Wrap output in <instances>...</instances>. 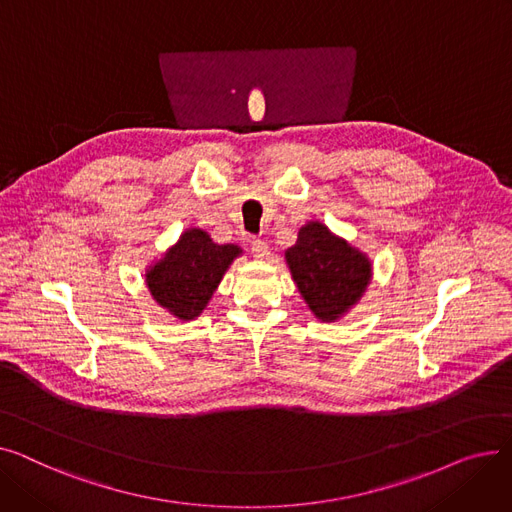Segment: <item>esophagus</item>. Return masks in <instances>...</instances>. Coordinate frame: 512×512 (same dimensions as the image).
<instances>
[{
  "instance_id": "1",
  "label": "esophagus",
  "mask_w": 512,
  "mask_h": 512,
  "mask_svg": "<svg viewBox=\"0 0 512 512\" xmlns=\"http://www.w3.org/2000/svg\"><path fill=\"white\" fill-rule=\"evenodd\" d=\"M251 253L257 259H267V255H270V247H267V242H263L259 238H253L251 240Z\"/></svg>"
}]
</instances>
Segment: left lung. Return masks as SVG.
I'll use <instances>...</instances> for the list:
<instances>
[{
	"label": "left lung",
	"instance_id": "8db88e82",
	"mask_svg": "<svg viewBox=\"0 0 512 512\" xmlns=\"http://www.w3.org/2000/svg\"><path fill=\"white\" fill-rule=\"evenodd\" d=\"M284 257L301 297L321 321H336L346 315L361 301L371 282L369 257L321 222L305 224L297 245Z\"/></svg>",
	"mask_w": 512,
	"mask_h": 512
}]
</instances>
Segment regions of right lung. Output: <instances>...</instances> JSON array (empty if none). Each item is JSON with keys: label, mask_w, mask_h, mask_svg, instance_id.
Returning <instances> with one entry per match:
<instances>
[{"label": "right lung", "mask_w": 512, "mask_h": 512, "mask_svg": "<svg viewBox=\"0 0 512 512\" xmlns=\"http://www.w3.org/2000/svg\"><path fill=\"white\" fill-rule=\"evenodd\" d=\"M240 253L238 245H218L205 230L188 228L176 245L149 267L147 288L155 303L176 319H195Z\"/></svg>", "instance_id": "right-lung-1"}]
</instances>
